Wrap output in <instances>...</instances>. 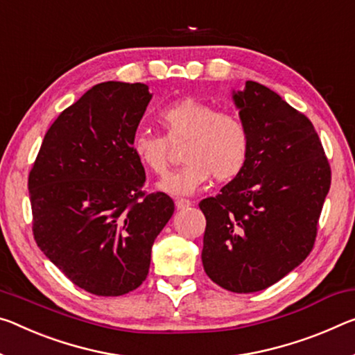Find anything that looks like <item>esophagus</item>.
Segmentation results:
<instances>
[{"instance_id": "esophagus-1", "label": "esophagus", "mask_w": 355, "mask_h": 355, "mask_svg": "<svg viewBox=\"0 0 355 355\" xmlns=\"http://www.w3.org/2000/svg\"><path fill=\"white\" fill-rule=\"evenodd\" d=\"M193 205V202L188 200V199H175V207L178 210H182V208H188Z\"/></svg>"}]
</instances>
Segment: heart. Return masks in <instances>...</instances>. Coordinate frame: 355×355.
<instances>
[{"mask_svg":"<svg viewBox=\"0 0 355 355\" xmlns=\"http://www.w3.org/2000/svg\"><path fill=\"white\" fill-rule=\"evenodd\" d=\"M164 137L153 132H137L132 151L147 171L164 175L168 166V144L184 142V164L159 183L164 193L191 194L204 187L211 177L230 182L239 177L248 162L250 131L239 115L218 112L215 107L196 98H182L157 112Z\"/></svg>","mask_w":355,"mask_h":355,"instance_id":"1","label":"heart"}]
</instances>
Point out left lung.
Here are the masks:
<instances>
[{"label": "left lung", "instance_id": "1", "mask_svg": "<svg viewBox=\"0 0 355 355\" xmlns=\"http://www.w3.org/2000/svg\"><path fill=\"white\" fill-rule=\"evenodd\" d=\"M232 98L250 131V157L221 193L200 200L202 263L213 283L250 294L311 252L331 172L313 123L279 94L248 80Z\"/></svg>", "mask_w": 355, "mask_h": 355}]
</instances>
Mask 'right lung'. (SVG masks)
I'll list each match as a JSON object with an SVG mask.
<instances>
[{
  "label": "right lung",
  "instance_id": "add662e5",
  "mask_svg": "<svg viewBox=\"0 0 355 355\" xmlns=\"http://www.w3.org/2000/svg\"><path fill=\"white\" fill-rule=\"evenodd\" d=\"M150 99L144 83L94 85L53 121L28 177L37 246L89 294L137 289L173 215L167 194L142 191L132 151Z\"/></svg>",
  "mask_w": 355,
  "mask_h": 355
}]
</instances>
